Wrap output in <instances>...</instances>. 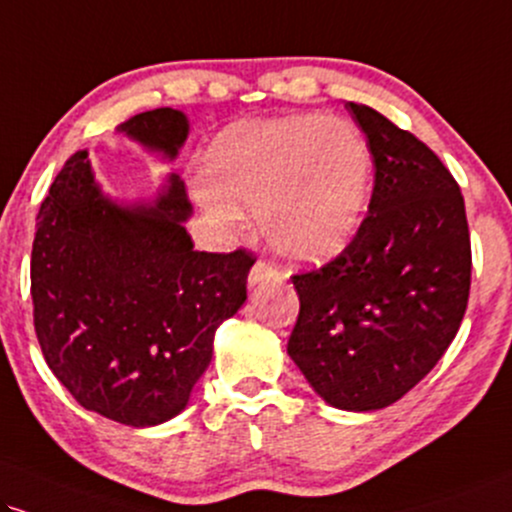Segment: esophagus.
Returning <instances> with one entry per match:
<instances>
[{
  "instance_id": "34e87169",
  "label": "esophagus",
  "mask_w": 512,
  "mask_h": 512,
  "mask_svg": "<svg viewBox=\"0 0 512 512\" xmlns=\"http://www.w3.org/2000/svg\"><path fill=\"white\" fill-rule=\"evenodd\" d=\"M277 280H280V275H277V270L266 261H256L254 268H251V273H249V287L251 289L266 285V282H277Z\"/></svg>"
}]
</instances>
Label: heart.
I'll list each match as a JSON object with an SVG mask.
<instances>
[{
    "mask_svg": "<svg viewBox=\"0 0 512 512\" xmlns=\"http://www.w3.org/2000/svg\"><path fill=\"white\" fill-rule=\"evenodd\" d=\"M201 204L218 220L256 208L263 237L292 263L337 258L363 223L372 154L356 125L320 113L237 123L204 154Z\"/></svg>",
    "mask_w": 512,
    "mask_h": 512,
    "instance_id": "b5f03b06",
    "label": "heart"
}]
</instances>
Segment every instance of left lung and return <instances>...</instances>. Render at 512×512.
Segmentation results:
<instances>
[{
    "label": "left lung",
    "instance_id": "obj_1",
    "mask_svg": "<svg viewBox=\"0 0 512 512\" xmlns=\"http://www.w3.org/2000/svg\"><path fill=\"white\" fill-rule=\"evenodd\" d=\"M368 137L375 187L353 242L294 275L299 318L287 353L315 394L368 413L399 401L456 337L470 296V232L439 156L382 113L346 104Z\"/></svg>",
    "mask_w": 512,
    "mask_h": 512
}]
</instances>
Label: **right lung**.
I'll return each mask as SVG.
<instances>
[{
	"mask_svg": "<svg viewBox=\"0 0 512 512\" xmlns=\"http://www.w3.org/2000/svg\"><path fill=\"white\" fill-rule=\"evenodd\" d=\"M116 132L173 161L189 135L178 109L132 116ZM185 182L168 173L151 201H116L75 151L37 213L30 258L44 361L82 408L130 427L187 408L220 323L246 301L256 258L194 251Z\"/></svg>",
	"mask_w": 512,
	"mask_h": 512,
	"instance_id": "add662e5",
	"label": "right lung"
}]
</instances>
